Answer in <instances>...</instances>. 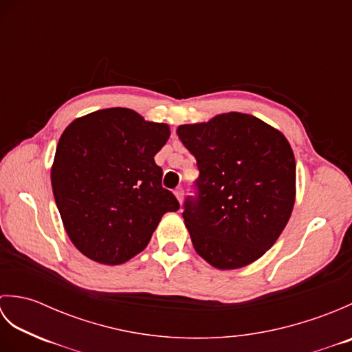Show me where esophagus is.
Segmentation results:
<instances>
[{"label": "esophagus", "mask_w": 352, "mask_h": 352, "mask_svg": "<svg viewBox=\"0 0 352 352\" xmlns=\"http://www.w3.org/2000/svg\"><path fill=\"white\" fill-rule=\"evenodd\" d=\"M174 195H175V198L182 203V201H183V195H184L183 188H177V189L174 190Z\"/></svg>", "instance_id": "esophagus-1"}]
</instances>
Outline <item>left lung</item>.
<instances>
[{
  "instance_id": "1",
  "label": "left lung",
  "mask_w": 352,
  "mask_h": 352,
  "mask_svg": "<svg viewBox=\"0 0 352 352\" xmlns=\"http://www.w3.org/2000/svg\"><path fill=\"white\" fill-rule=\"evenodd\" d=\"M197 159V195L183 218L193 248L218 269L252 263L271 248L295 204L296 164L284 134L230 111L177 129Z\"/></svg>"
}]
</instances>
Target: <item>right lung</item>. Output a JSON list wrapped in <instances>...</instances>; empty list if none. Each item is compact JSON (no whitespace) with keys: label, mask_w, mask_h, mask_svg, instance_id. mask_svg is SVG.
Returning a JSON list of instances; mask_svg holds the SVG:
<instances>
[{"label":"right lung","mask_w":352,"mask_h":352,"mask_svg":"<svg viewBox=\"0 0 352 352\" xmlns=\"http://www.w3.org/2000/svg\"><path fill=\"white\" fill-rule=\"evenodd\" d=\"M169 125L131 109L96 110L66 126L51 168L52 193L76 248L102 265H121L146 248L166 212L180 208L162 188L154 155Z\"/></svg>","instance_id":"right-lung-1"}]
</instances>
